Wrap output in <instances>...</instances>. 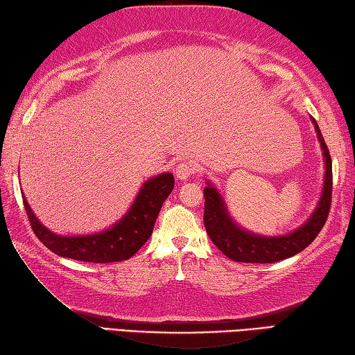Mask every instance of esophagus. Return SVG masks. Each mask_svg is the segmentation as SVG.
<instances>
[{"label": "esophagus", "mask_w": 355, "mask_h": 355, "mask_svg": "<svg viewBox=\"0 0 355 355\" xmlns=\"http://www.w3.org/2000/svg\"><path fill=\"white\" fill-rule=\"evenodd\" d=\"M197 172V166H195L192 162H182L177 164L175 168V177L178 180H187L191 175Z\"/></svg>", "instance_id": "1"}]
</instances>
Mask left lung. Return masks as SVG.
Instances as JSON below:
<instances>
[{
    "instance_id": "1",
    "label": "left lung",
    "mask_w": 355,
    "mask_h": 355,
    "mask_svg": "<svg viewBox=\"0 0 355 355\" xmlns=\"http://www.w3.org/2000/svg\"><path fill=\"white\" fill-rule=\"evenodd\" d=\"M313 123L319 135L323 155H325V184H323L319 207L315 209V212L306 221V224L299 227L296 232L285 236L266 238L239 229L227 215V209H225L220 193L210 184L205 189L206 232L209 238L212 239V243L232 261L271 263L286 259L310 245L323 229V225H325L331 209V195H333V162H331L329 149L325 140H323L319 125L314 119Z\"/></svg>"
}]
</instances>
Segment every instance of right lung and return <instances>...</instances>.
<instances>
[{
    "label": "right lung",
    "instance_id": "right-lung-1",
    "mask_svg": "<svg viewBox=\"0 0 355 355\" xmlns=\"http://www.w3.org/2000/svg\"><path fill=\"white\" fill-rule=\"evenodd\" d=\"M172 189V173H163L160 177L148 180L122 221L107 232L89 236L55 235L36 220L24 197L22 202L33 233L49 250L64 258L107 263L125 261L140 250V247L153 235L157 216Z\"/></svg>",
    "mask_w": 355,
    "mask_h": 355
}]
</instances>
